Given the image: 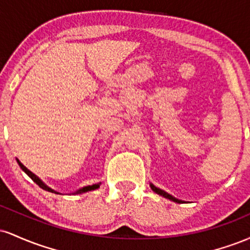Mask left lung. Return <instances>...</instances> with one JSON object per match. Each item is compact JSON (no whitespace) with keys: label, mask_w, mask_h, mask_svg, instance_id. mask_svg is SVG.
Here are the masks:
<instances>
[{"label":"left lung","mask_w":250,"mask_h":250,"mask_svg":"<svg viewBox=\"0 0 250 250\" xmlns=\"http://www.w3.org/2000/svg\"><path fill=\"white\" fill-rule=\"evenodd\" d=\"M150 188L153 189V191H155V193H156V194H159V195H161V196L166 197V199H168V200H170V201H174V202H176V203H181V202H183L182 200H179V199H176V197H174L173 195L168 194L167 191H165V190H162V189H160V188L155 187V186L153 185V183H150Z\"/></svg>","instance_id":"obj_1"}]
</instances>
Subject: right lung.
Here are the masks:
<instances>
[{"label":"right lung","mask_w":250,"mask_h":250,"mask_svg":"<svg viewBox=\"0 0 250 250\" xmlns=\"http://www.w3.org/2000/svg\"><path fill=\"white\" fill-rule=\"evenodd\" d=\"M16 161H17V163H19V166L20 167H21V169L22 170L24 171L25 174L28 175V176L30 177L31 180L34 181V182L36 183L37 186H39V187H41L42 189H44V190H47V191H50V193H55V194H60L59 191H56V190H54V189H51L50 187H48L47 185H45L44 182H43V181L40 179L39 176H37V175H35L33 173V171H30L29 169H28L27 167H24L23 165H22L21 162H20V160L19 159H16ZM100 186H101V182H99V183H95V185H91V186H85V187H83V188H80L79 190H76L75 193H73V195H75V194H83V193H87V191H90V190H95V189H97V188H100Z\"/></svg>","instance_id":"add662e5"}]
</instances>
